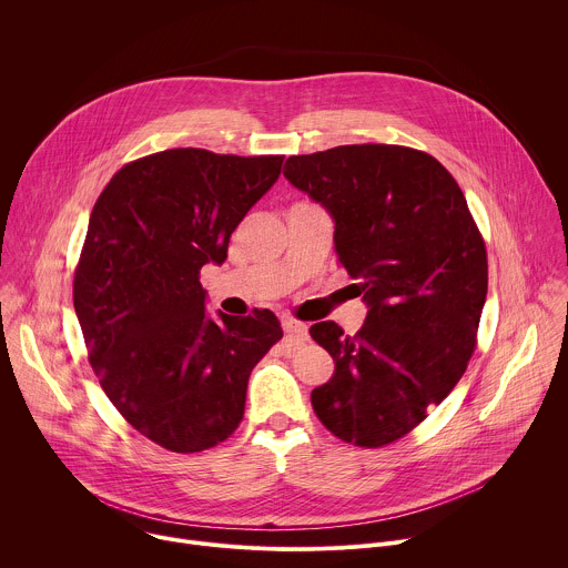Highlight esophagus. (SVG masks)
I'll return each mask as SVG.
<instances>
[{
    "label": "esophagus",
    "mask_w": 568,
    "mask_h": 568,
    "mask_svg": "<svg viewBox=\"0 0 568 568\" xmlns=\"http://www.w3.org/2000/svg\"><path fill=\"white\" fill-rule=\"evenodd\" d=\"M281 323H283V331H285L290 337H294L298 344L307 342V326H305V323H301V321H296V318H292V316H285Z\"/></svg>",
    "instance_id": "1"
}]
</instances>
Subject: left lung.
<instances>
[{"label": "left lung", "mask_w": 568, "mask_h": 568, "mask_svg": "<svg viewBox=\"0 0 568 568\" xmlns=\"http://www.w3.org/2000/svg\"><path fill=\"white\" fill-rule=\"evenodd\" d=\"M283 175L335 220V252L368 307L355 337L335 321L310 328L335 359L314 414L346 443L388 445L467 368L488 294L485 242L456 180L414 148L337 145L290 156Z\"/></svg>", "instance_id": "obj_1"}]
</instances>
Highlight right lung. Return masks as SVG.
I'll return each instance as SVG.
<instances>
[{
  "label": "right lung",
  "instance_id": "obj_1",
  "mask_svg": "<svg viewBox=\"0 0 568 568\" xmlns=\"http://www.w3.org/2000/svg\"><path fill=\"white\" fill-rule=\"evenodd\" d=\"M283 156L154 152L123 166L90 215L73 307L90 364L119 414L178 454L226 440L254 366L283 337L270 310L206 314L200 270L274 186Z\"/></svg>",
  "mask_w": 568,
  "mask_h": 568
}]
</instances>
